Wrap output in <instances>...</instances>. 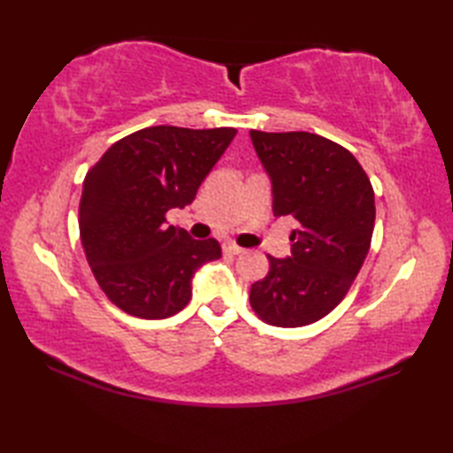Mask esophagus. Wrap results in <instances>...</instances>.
<instances>
[{"instance_id": "obj_1", "label": "esophagus", "mask_w": 453, "mask_h": 453, "mask_svg": "<svg viewBox=\"0 0 453 453\" xmlns=\"http://www.w3.org/2000/svg\"><path fill=\"white\" fill-rule=\"evenodd\" d=\"M224 251H226V254H232V256H240V254H243V248H240V245L234 243V242H226Z\"/></svg>"}]
</instances>
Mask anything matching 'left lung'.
<instances>
[{
  "label": "left lung",
  "instance_id": "1",
  "mask_svg": "<svg viewBox=\"0 0 453 453\" xmlns=\"http://www.w3.org/2000/svg\"><path fill=\"white\" fill-rule=\"evenodd\" d=\"M272 180L273 216L297 221L291 256L270 257V272L250 289L265 324L300 327L327 316L354 283L370 251L375 199L372 181L340 143L310 132L251 129Z\"/></svg>",
  "mask_w": 453,
  "mask_h": 453
}]
</instances>
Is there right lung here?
Returning a JSON list of instances; mask_svg holds the SVG:
<instances>
[{
	"instance_id": "obj_1",
	"label": "right lung",
	"mask_w": 453,
	"mask_h": 453,
	"mask_svg": "<svg viewBox=\"0 0 453 453\" xmlns=\"http://www.w3.org/2000/svg\"><path fill=\"white\" fill-rule=\"evenodd\" d=\"M237 129L153 126L121 137L83 180L80 237L107 300L129 316L164 319L191 300V278L221 257L165 213L194 202Z\"/></svg>"
}]
</instances>
